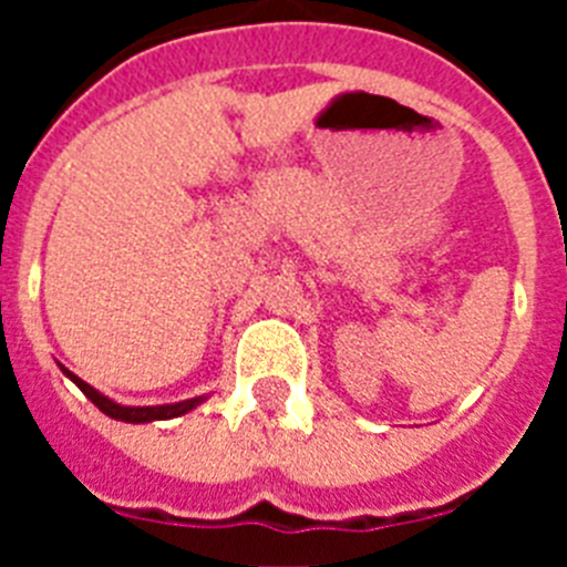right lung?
<instances>
[{
  "label": "right lung",
  "instance_id": "right-lung-1",
  "mask_svg": "<svg viewBox=\"0 0 567 567\" xmlns=\"http://www.w3.org/2000/svg\"><path fill=\"white\" fill-rule=\"evenodd\" d=\"M62 372L68 374L79 389H82L84 398L93 400V403L99 405V412H104L113 420H122V423H153V420L182 417V414L193 412L195 405H202L204 400H207V398H193V400H182V403H167V405H122V403H115V400L104 398L102 392H96L93 385L84 383L82 378H76V374L70 372V369H64V365H62Z\"/></svg>",
  "mask_w": 567,
  "mask_h": 567
}]
</instances>
